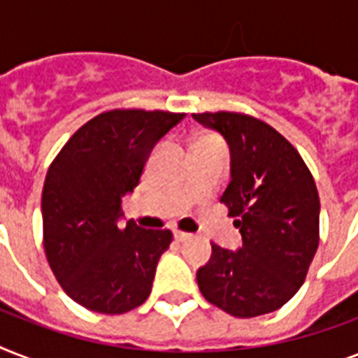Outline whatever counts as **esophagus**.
Segmentation results:
<instances>
[{"label": "esophagus", "instance_id": "1", "mask_svg": "<svg viewBox=\"0 0 358 358\" xmlns=\"http://www.w3.org/2000/svg\"><path fill=\"white\" fill-rule=\"evenodd\" d=\"M174 238H176V241H185V239L191 238V234H187V232H182V230H174Z\"/></svg>", "mask_w": 358, "mask_h": 358}]
</instances>
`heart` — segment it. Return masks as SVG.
<instances>
[{
    "label": "heart",
    "mask_w": 358,
    "mask_h": 358,
    "mask_svg": "<svg viewBox=\"0 0 358 358\" xmlns=\"http://www.w3.org/2000/svg\"><path fill=\"white\" fill-rule=\"evenodd\" d=\"M208 141H217V139H215V137H212V135H204V137H201V139H199V143H208ZM199 143H196V145H199Z\"/></svg>",
    "instance_id": "1"
}]
</instances>
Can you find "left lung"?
<instances>
[{
    "mask_svg": "<svg viewBox=\"0 0 358 358\" xmlns=\"http://www.w3.org/2000/svg\"><path fill=\"white\" fill-rule=\"evenodd\" d=\"M230 146V180L221 202L243 245L212 243L196 271L208 303L236 317L278 310L305 282L320 243V195L301 154L264 120L234 111L193 113Z\"/></svg>",
    "mask_w": 358,
    "mask_h": 358,
    "instance_id": "8db88e82",
    "label": "left lung"
}]
</instances>
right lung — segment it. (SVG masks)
<instances>
[{"label": "right lung", "instance_id": "obj_1", "mask_svg": "<svg viewBox=\"0 0 358 358\" xmlns=\"http://www.w3.org/2000/svg\"><path fill=\"white\" fill-rule=\"evenodd\" d=\"M185 113L111 109L76 131L48 169L42 189L44 252L70 299L124 314L150 295L173 232L120 227L122 199L139 184L152 148Z\"/></svg>", "mask_w": 358, "mask_h": 358}]
</instances>
